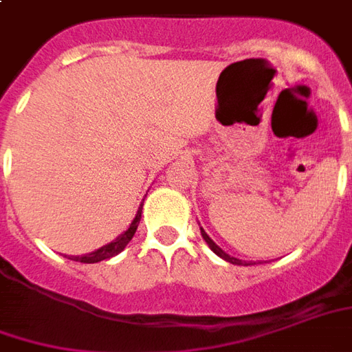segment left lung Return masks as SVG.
Returning <instances> with one entry per match:
<instances>
[{"label":"left lung","mask_w":352,"mask_h":352,"mask_svg":"<svg viewBox=\"0 0 352 352\" xmlns=\"http://www.w3.org/2000/svg\"><path fill=\"white\" fill-rule=\"evenodd\" d=\"M200 230H201V236H204V240H206V242H208V245H210V248H211V250H213V252L217 253L219 257H223V259H225V261L232 263V265H242V261H240V259H236V257H230V255H228V253L223 252V250H221V248H219V245L215 244V242H213V240H211L210 236L206 234V230H204V228H200Z\"/></svg>","instance_id":"1"}]
</instances>
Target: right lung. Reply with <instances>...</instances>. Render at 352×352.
<instances>
[{"label": "right lung", "mask_w": 352, "mask_h": 352, "mask_svg": "<svg viewBox=\"0 0 352 352\" xmlns=\"http://www.w3.org/2000/svg\"><path fill=\"white\" fill-rule=\"evenodd\" d=\"M141 213H142V206L139 208V211H137V215H135L133 223L129 225V228L125 230L124 234L118 236L114 242H110L108 245H102L100 250L89 253V255H82V257H74V255H72L70 259H74V261H80V263H99V261H102V259H110V257L118 255V253L124 250L125 245L131 242V238H133L135 230H137V227H139V221H141Z\"/></svg>", "instance_id": "obj_1"}]
</instances>
